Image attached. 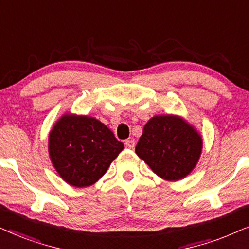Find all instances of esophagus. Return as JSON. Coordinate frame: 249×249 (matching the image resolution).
<instances>
[{
    "instance_id": "34e87169",
    "label": "esophagus",
    "mask_w": 249,
    "mask_h": 249,
    "mask_svg": "<svg viewBox=\"0 0 249 249\" xmlns=\"http://www.w3.org/2000/svg\"><path fill=\"white\" fill-rule=\"evenodd\" d=\"M135 144H136V142L134 141V139H127V141L124 142V145L127 148H134Z\"/></svg>"
}]
</instances>
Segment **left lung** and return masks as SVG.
I'll use <instances>...</instances> for the list:
<instances>
[{
	"instance_id": "left-lung-1",
	"label": "left lung",
	"mask_w": 249,
	"mask_h": 249,
	"mask_svg": "<svg viewBox=\"0 0 249 249\" xmlns=\"http://www.w3.org/2000/svg\"><path fill=\"white\" fill-rule=\"evenodd\" d=\"M202 147V137L193 125L166 114L149 119L135 151L160 178L177 181L193 171Z\"/></svg>"
}]
</instances>
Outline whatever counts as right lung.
<instances>
[{"instance_id":"add662e5","label":"right lung","mask_w":249,"mask_h":249,"mask_svg":"<svg viewBox=\"0 0 249 249\" xmlns=\"http://www.w3.org/2000/svg\"><path fill=\"white\" fill-rule=\"evenodd\" d=\"M124 144L107 125L87 115L64 114L49 137L51 161L64 181L83 188L107 171Z\"/></svg>"}]
</instances>
